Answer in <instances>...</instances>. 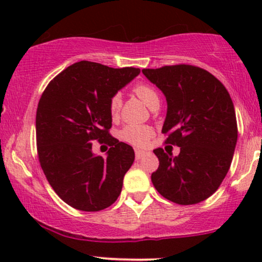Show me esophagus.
<instances>
[{
  "label": "esophagus",
  "mask_w": 262,
  "mask_h": 262,
  "mask_svg": "<svg viewBox=\"0 0 262 262\" xmlns=\"http://www.w3.org/2000/svg\"><path fill=\"white\" fill-rule=\"evenodd\" d=\"M144 155H145V151H143V150H135V159L137 160H140Z\"/></svg>",
  "instance_id": "1"
}]
</instances>
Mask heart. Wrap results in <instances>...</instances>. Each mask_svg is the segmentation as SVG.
<instances>
[{
    "instance_id": "b5f03b06",
    "label": "heart",
    "mask_w": 262,
    "mask_h": 262,
    "mask_svg": "<svg viewBox=\"0 0 262 262\" xmlns=\"http://www.w3.org/2000/svg\"><path fill=\"white\" fill-rule=\"evenodd\" d=\"M133 92L151 110H156L160 104V96L152 86L146 85V83H139V85L134 86ZM121 106L122 98L118 93H116L110 98V102H108V112H110L111 118L116 119L118 117ZM151 135L152 128L149 127V125L128 124L123 127L122 130L119 132V138L123 141L133 146H137V148L145 146L149 143Z\"/></svg>"
}]
</instances>
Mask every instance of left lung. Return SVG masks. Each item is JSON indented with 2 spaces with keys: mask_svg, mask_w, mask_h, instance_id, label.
Returning <instances> with one entry per match:
<instances>
[{
  "mask_svg": "<svg viewBox=\"0 0 262 262\" xmlns=\"http://www.w3.org/2000/svg\"><path fill=\"white\" fill-rule=\"evenodd\" d=\"M143 74L166 97L165 144L180 146L177 156L154 150L159 167L151 173L152 185L173 203L202 202L223 182L235 150L237 124L229 92L217 77L193 65L143 69Z\"/></svg>",
  "mask_w": 262,
  "mask_h": 262,
  "instance_id": "1",
  "label": "left lung"
}]
</instances>
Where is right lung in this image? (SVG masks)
Wrapping results in <instances>:
<instances>
[{"mask_svg":"<svg viewBox=\"0 0 262 262\" xmlns=\"http://www.w3.org/2000/svg\"><path fill=\"white\" fill-rule=\"evenodd\" d=\"M139 73L83 60L56 75L39 100V162L55 193L75 209L98 212L121 194L134 150L110 134L108 102ZM95 140L111 146L107 158L93 154Z\"/></svg>","mask_w":262,"mask_h":262,"instance_id":"right-lung-1","label":"right lung"}]
</instances>
